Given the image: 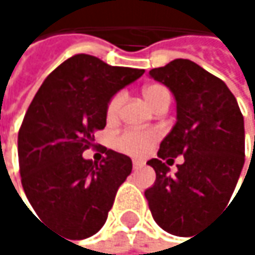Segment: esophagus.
<instances>
[{
  "mask_svg": "<svg viewBox=\"0 0 255 255\" xmlns=\"http://www.w3.org/2000/svg\"><path fill=\"white\" fill-rule=\"evenodd\" d=\"M143 165H144L143 161H138V159H134V161H132V168H134V170H138V168H141Z\"/></svg>",
  "mask_w": 255,
  "mask_h": 255,
  "instance_id": "esophagus-1",
  "label": "esophagus"
}]
</instances>
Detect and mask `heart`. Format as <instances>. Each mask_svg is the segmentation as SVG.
<instances>
[{"label": "heart", "instance_id": "b5f03b06", "mask_svg": "<svg viewBox=\"0 0 255 255\" xmlns=\"http://www.w3.org/2000/svg\"><path fill=\"white\" fill-rule=\"evenodd\" d=\"M143 96L146 102L155 109L161 102L170 100V93L165 87L159 84L147 85L143 90ZM124 102V93H117L108 103L106 117L109 121H115L120 117V111ZM159 134L155 129H126L114 138V147L129 156H144L150 152L153 144L156 143Z\"/></svg>", "mask_w": 255, "mask_h": 255}]
</instances>
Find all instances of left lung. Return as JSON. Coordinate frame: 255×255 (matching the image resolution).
<instances>
[{"label":"left lung","instance_id":"obj_1","mask_svg":"<svg viewBox=\"0 0 255 255\" xmlns=\"http://www.w3.org/2000/svg\"><path fill=\"white\" fill-rule=\"evenodd\" d=\"M149 74L173 91L177 123L161 141L158 158L147 161L156 180L144 196L158 226L184 236L230 201L245 161L244 117L228 85L187 59ZM178 154L183 162L171 176Z\"/></svg>","mask_w":255,"mask_h":255}]
</instances>
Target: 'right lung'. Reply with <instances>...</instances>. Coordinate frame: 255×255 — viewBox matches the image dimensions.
Returning <instances> with one entry per match:
<instances>
[{
    "mask_svg": "<svg viewBox=\"0 0 255 255\" xmlns=\"http://www.w3.org/2000/svg\"><path fill=\"white\" fill-rule=\"evenodd\" d=\"M143 74L75 54L47 77L26 111L17 137L26 198L41 220L72 241L102 229L131 173L127 155L102 147L96 162L82 152L106 127L111 97Z\"/></svg>",
    "mask_w": 255,
    "mask_h": 255,
    "instance_id": "add662e5",
    "label": "right lung"
}]
</instances>
